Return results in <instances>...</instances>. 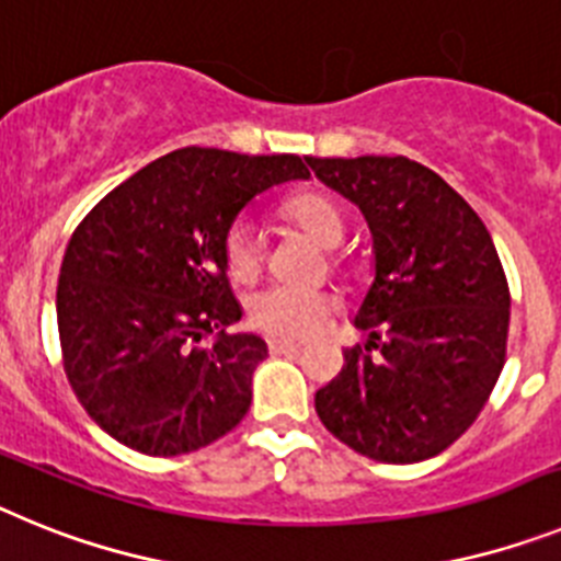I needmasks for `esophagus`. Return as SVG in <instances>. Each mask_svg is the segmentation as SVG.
<instances>
[{
    "instance_id": "obj_1",
    "label": "esophagus",
    "mask_w": 561,
    "mask_h": 561,
    "mask_svg": "<svg viewBox=\"0 0 561 561\" xmlns=\"http://www.w3.org/2000/svg\"><path fill=\"white\" fill-rule=\"evenodd\" d=\"M299 341H287V339H267V350L274 355H285V353H299Z\"/></svg>"
}]
</instances>
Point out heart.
<instances>
[{
    "instance_id": "obj_1",
    "label": "heart",
    "mask_w": 561,
    "mask_h": 561,
    "mask_svg": "<svg viewBox=\"0 0 561 561\" xmlns=\"http://www.w3.org/2000/svg\"><path fill=\"white\" fill-rule=\"evenodd\" d=\"M282 217L287 222L308 231L321 245L335 248L344 233L347 222L344 214L335 206V199L324 192H296L282 203ZM222 267L233 285H248L262 271V242L256 228L248 220H233L222 233ZM335 301L321 290H299V287L274 285L265 287L248 301V324L274 339H310L324 328V321L333 313Z\"/></svg>"
}]
</instances>
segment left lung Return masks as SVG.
<instances>
[{
	"instance_id": "left-lung-1",
	"label": "left lung",
	"mask_w": 561,
	"mask_h": 561,
	"mask_svg": "<svg viewBox=\"0 0 561 561\" xmlns=\"http://www.w3.org/2000/svg\"><path fill=\"white\" fill-rule=\"evenodd\" d=\"M367 217L375 282L355 328L367 347L316 392L330 435L378 462L440 455L503 373L511 294L489 228L455 188L403 154L308 158Z\"/></svg>"
}]
</instances>
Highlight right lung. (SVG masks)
Wrapping results in <instances>:
<instances>
[{"label":"right lung","instance_id":"right-lung-1","mask_svg":"<svg viewBox=\"0 0 561 561\" xmlns=\"http://www.w3.org/2000/svg\"><path fill=\"white\" fill-rule=\"evenodd\" d=\"M308 174L296 154L186 146L78 222L58 274V341L78 403L106 435L140 455L178 457L245 417L267 347L260 335L226 333L242 313L222 233L256 194Z\"/></svg>","mask_w":561,"mask_h":561}]
</instances>
